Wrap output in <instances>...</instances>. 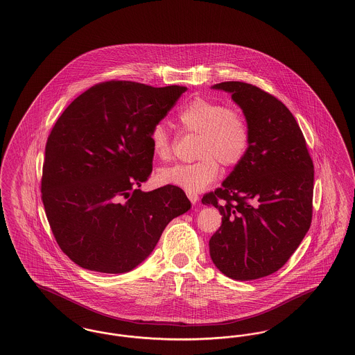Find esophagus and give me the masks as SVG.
<instances>
[{"label": "esophagus", "instance_id": "34e87169", "mask_svg": "<svg viewBox=\"0 0 355 355\" xmlns=\"http://www.w3.org/2000/svg\"><path fill=\"white\" fill-rule=\"evenodd\" d=\"M187 198L190 199V202H191L193 205H197V203H198L199 197L197 194H194V193H187Z\"/></svg>", "mask_w": 355, "mask_h": 355}]
</instances>
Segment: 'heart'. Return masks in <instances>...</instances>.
Returning a JSON list of instances; mask_svg holds the SVG:
<instances>
[{
	"label": "heart",
	"instance_id": "heart-1",
	"mask_svg": "<svg viewBox=\"0 0 355 355\" xmlns=\"http://www.w3.org/2000/svg\"><path fill=\"white\" fill-rule=\"evenodd\" d=\"M178 120L186 132L199 135L197 161L177 164L158 171V180L173 184L187 193H199L213 184L219 173V164L225 168L239 165L250 144V129L245 117L235 108L225 104L194 98L178 114ZM149 142L155 156L169 159L173 152L171 132L158 123L149 132Z\"/></svg>",
	"mask_w": 355,
	"mask_h": 355
}]
</instances>
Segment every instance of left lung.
Segmentation results:
<instances>
[{
	"mask_svg": "<svg viewBox=\"0 0 355 355\" xmlns=\"http://www.w3.org/2000/svg\"><path fill=\"white\" fill-rule=\"evenodd\" d=\"M231 94L245 116L250 144L222 187L203 196L222 215L209 241L216 268L234 280H255L280 270L312 223L314 168L296 119L256 85H213Z\"/></svg>",
	"mask_w": 355,
	"mask_h": 355,
	"instance_id": "obj_1",
	"label": "left lung"
}]
</instances>
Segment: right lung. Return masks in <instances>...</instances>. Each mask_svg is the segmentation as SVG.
<instances>
[{"label": "right lung", "mask_w": 355, "mask_h": 355, "mask_svg": "<svg viewBox=\"0 0 355 355\" xmlns=\"http://www.w3.org/2000/svg\"><path fill=\"white\" fill-rule=\"evenodd\" d=\"M186 89L104 82L58 119L44 149L42 202L60 250L79 267L136 268L171 219L190 210L177 186L140 190L153 168L149 132Z\"/></svg>", "instance_id": "1"}]
</instances>
